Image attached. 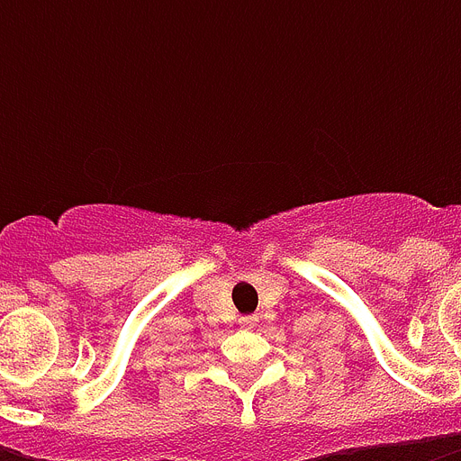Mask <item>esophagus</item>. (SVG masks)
Here are the masks:
<instances>
[{"label":"esophagus","instance_id":"1","mask_svg":"<svg viewBox=\"0 0 461 461\" xmlns=\"http://www.w3.org/2000/svg\"><path fill=\"white\" fill-rule=\"evenodd\" d=\"M239 322H241L244 328H256V325H258V315H244V318H239Z\"/></svg>","mask_w":461,"mask_h":461}]
</instances>
